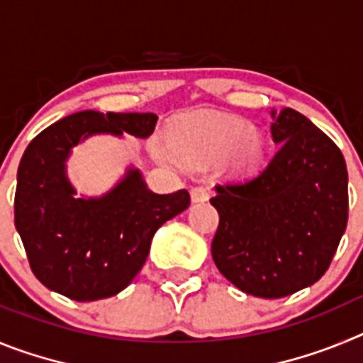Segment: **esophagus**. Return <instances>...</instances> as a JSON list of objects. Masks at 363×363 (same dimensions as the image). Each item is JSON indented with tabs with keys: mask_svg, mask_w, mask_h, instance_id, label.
I'll list each match as a JSON object with an SVG mask.
<instances>
[{
	"mask_svg": "<svg viewBox=\"0 0 363 363\" xmlns=\"http://www.w3.org/2000/svg\"><path fill=\"white\" fill-rule=\"evenodd\" d=\"M191 200L194 203H200V201L209 200V189L203 187V185H196V187L191 189Z\"/></svg>",
	"mask_w": 363,
	"mask_h": 363,
	"instance_id": "obj_1",
	"label": "esophagus"
}]
</instances>
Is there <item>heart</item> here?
<instances>
[{"instance_id": "b5f03b06", "label": "heart", "mask_w": 363, "mask_h": 363, "mask_svg": "<svg viewBox=\"0 0 363 363\" xmlns=\"http://www.w3.org/2000/svg\"><path fill=\"white\" fill-rule=\"evenodd\" d=\"M176 152L198 162H218L227 156L240 171L252 169L264 154V138L238 118L198 114L179 121L171 129ZM165 156V150L158 149Z\"/></svg>"}]
</instances>
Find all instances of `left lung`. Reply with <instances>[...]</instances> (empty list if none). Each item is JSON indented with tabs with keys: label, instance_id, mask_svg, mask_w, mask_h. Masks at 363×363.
Here are the masks:
<instances>
[{
	"label": "left lung",
	"instance_id": "obj_1",
	"mask_svg": "<svg viewBox=\"0 0 363 363\" xmlns=\"http://www.w3.org/2000/svg\"><path fill=\"white\" fill-rule=\"evenodd\" d=\"M267 165L216 185L218 271L258 298L289 296L325 274L347 227V167L331 138L293 108L271 112Z\"/></svg>",
	"mask_w": 363,
	"mask_h": 363
}]
</instances>
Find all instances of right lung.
Here are the masks:
<instances>
[{
    "instance_id": "obj_1",
    "label": "right lung",
    "mask_w": 363,
    "mask_h": 363,
    "mask_svg": "<svg viewBox=\"0 0 363 363\" xmlns=\"http://www.w3.org/2000/svg\"><path fill=\"white\" fill-rule=\"evenodd\" d=\"M152 112L82 111L41 130L18 167L14 223L34 277L76 301L123 291L142 271L154 233L191 203L185 189L156 194L129 169L99 198H78L65 172L72 147L92 134L149 138Z\"/></svg>"
}]
</instances>
